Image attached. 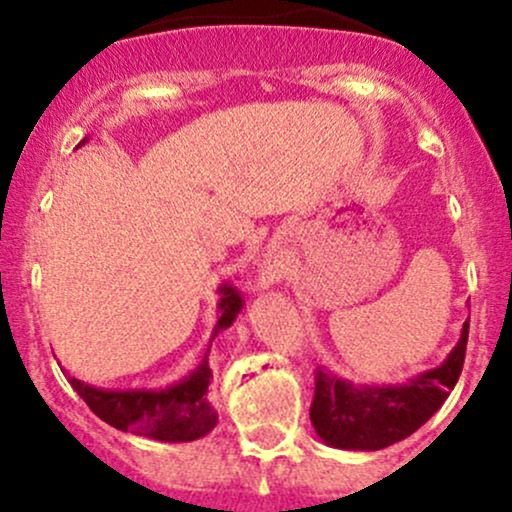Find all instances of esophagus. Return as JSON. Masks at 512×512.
<instances>
[{
    "mask_svg": "<svg viewBox=\"0 0 512 512\" xmlns=\"http://www.w3.org/2000/svg\"><path fill=\"white\" fill-rule=\"evenodd\" d=\"M262 279H264V281L274 279V272H272V267H264V269H262Z\"/></svg>",
    "mask_w": 512,
    "mask_h": 512,
    "instance_id": "esophagus-1",
    "label": "esophagus"
}]
</instances>
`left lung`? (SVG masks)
I'll return each instance as SVG.
<instances>
[{
  "label": "left lung",
  "instance_id": "left-lung-1",
  "mask_svg": "<svg viewBox=\"0 0 512 512\" xmlns=\"http://www.w3.org/2000/svg\"><path fill=\"white\" fill-rule=\"evenodd\" d=\"M469 320L438 368L397 385H361L317 368L310 421L317 438L339 450H383L419 431L443 407L462 373Z\"/></svg>",
  "mask_w": 512,
  "mask_h": 512
}]
</instances>
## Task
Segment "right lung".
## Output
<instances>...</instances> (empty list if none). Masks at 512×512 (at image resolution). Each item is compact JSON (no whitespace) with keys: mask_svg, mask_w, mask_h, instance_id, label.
<instances>
[{"mask_svg":"<svg viewBox=\"0 0 512 512\" xmlns=\"http://www.w3.org/2000/svg\"><path fill=\"white\" fill-rule=\"evenodd\" d=\"M219 296V305H216L219 320L211 332L207 351H204L199 366L178 383L154 387V390L151 387L105 390V387L88 385L84 380L67 375L69 385L79 392V397L98 419H103L117 431H129L134 436L161 440V443H190V440L204 438L219 424V416L209 399V385L214 378L209 366L211 342L221 330L233 325L245 305L236 286H231L228 281L219 286Z\"/></svg>","mask_w":512,"mask_h":512,"instance_id":"1","label":"right lung"}]
</instances>
